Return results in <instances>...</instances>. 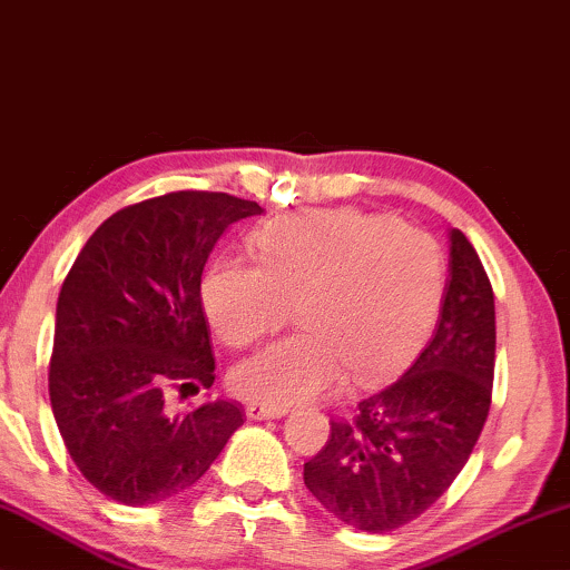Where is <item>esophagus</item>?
I'll return each mask as SVG.
<instances>
[{"label": "esophagus", "mask_w": 570, "mask_h": 570, "mask_svg": "<svg viewBox=\"0 0 570 570\" xmlns=\"http://www.w3.org/2000/svg\"><path fill=\"white\" fill-rule=\"evenodd\" d=\"M245 415L250 421H271V419H282V415H286V407H268L261 403H250L245 407Z\"/></svg>", "instance_id": "esophagus-1"}]
</instances>
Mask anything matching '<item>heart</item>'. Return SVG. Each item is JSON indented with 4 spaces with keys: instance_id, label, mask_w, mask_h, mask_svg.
I'll return each mask as SVG.
<instances>
[{
    "instance_id": "1",
    "label": "heart",
    "mask_w": 570,
    "mask_h": 570,
    "mask_svg": "<svg viewBox=\"0 0 570 570\" xmlns=\"http://www.w3.org/2000/svg\"><path fill=\"white\" fill-rule=\"evenodd\" d=\"M258 263L216 261L202 302L216 335L253 346L288 323L302 333L271 343L232 372L239 397L292 407L331 392L346 368L384 374L429 331L444 286L442 253L423 232L351 208L271 222L255 237Z\"/></svg>"
}]
</instances>
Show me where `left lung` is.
<instances>
[{
	"mask_svg": "<svg viewBox=\"0 0 570 570\" xmlns=\"http://www.w3.org/2000/svg\"><path fill=\"white\" fill-rule=\"evenodd\" d=\"M493 288L475 247L449 229V282L436 331L407 372L333 421L304 462V485L343 524L392 532L442 499L491 407Z\"/></svg>",
	"mask_w": 570,
	"mask_h": 570,
	"instance_id": "1",
	"label": "left lung"
}]
</instances>
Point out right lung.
<instances>
[{"mask_svg":"<svg viewBox=\"0 0 570 570\" xmlns=\"http://www.w3.org/2000/svg\"><path fill=\"white\" fill-rule=\"evenodd\" d=\"M261 212L206 190L149 198L102 222L63 278L48 395L69 456L108 499L188 491L243 426L235 403L180 415L165 392L214 384L202 274L216 239Z\"/></svg>","mask_w":570,"mask_h":570,"instance_id":"add662e5","label":"right lung"}]
</instances>
